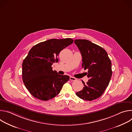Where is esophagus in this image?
I'll return each mask as SVG.
<instances>
[{
    "label": "esophagus",
    "mask_w": 132,
    "mask_h": 132,
    "mask_svg": "<svg viewBox=\"0 0 132 132\" xmlns=\"http://www.w3.org/2000/svg\"><path fill=\"white\" fill-rule=\"evenodd\" d=\"M69 80H71V81H75V80H76V79L75 78H74V77H72L70 76V77H69Z\"/></svg>",
    "instance_id": "obj_1"
}]
</instances>
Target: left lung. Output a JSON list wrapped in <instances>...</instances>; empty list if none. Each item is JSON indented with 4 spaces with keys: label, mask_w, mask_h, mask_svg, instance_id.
I'll use <instances>...</instances> for the list:
<instances>
[{
    "label": "left lung",
    "mask_w": 132,
    "mask_h": 132,
    "mask_svg": "<svg viewBox=\"0 0 132 132\" xmlns=\"http://www.w3.org/2000/svg\"><path fill=\"white\" fill-rule=\"evenodd\" d=\"M82 58V67L88 69V81L82 90L76 93L80 98L92 101L99 98L108 86L112 74L111 62L107 52L101 46L87 40L74 41Z\"/></svg>",
    "instance_id": "8db88e82"
}]
</instances>
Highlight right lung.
Returning <instances> with one entry per match:
<instances>
[{
    "mask_svg": "<svg viewBox=\"0 0 132 132\" xmlns=\"http://www.w3.org/2000/svg\"><path fill=\"white\" fill-rule=\"evenodd\" d=\"M70 38L50 39L34 45L22 63V80L31 95L36 99L47 101L60 92L69 79L67 75H59L52 69L54 63L59 62L58 55L71 44Z\"/></svg>",
    "mask_w": 132,
    "mask_h": 132,
    "instance_id": "right-lung-1",
    "label": "right lung"
}]
</instances>
